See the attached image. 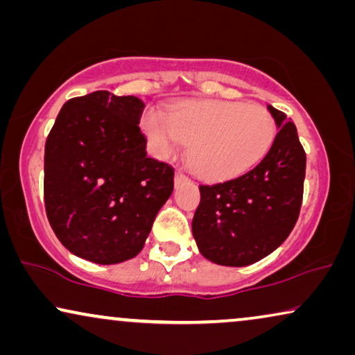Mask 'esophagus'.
I'll return each mask as SVG.
<instances>
[{
	"label": "esophagus",
	"mask_w": 355,
	"mask_h": 355,
	"mask_svg": "<svg viewBox=\"0 0 355 355\" xmlns=\"http://www.w3.org/2000/svg\"><path fill=\"white\" fill-rule=\"evenodd\" d=\"M187 181H189V178L181 171H178L176 176H174V184H176V186H179V184H182V182H187Z\"/></svg>",
	"instance_id": "obj_1"
}]
</instances>
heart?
I'll use <instances>...</instances> for the list:
<instances>
[{"instance_id":"heart-1","label":"heart","mask_w":355,"mask_h":355,"mask_svg":"<svg viewBox=\"0 0 355 355\" xmlns=\"http://www.w3.org/2000/svg\"><path fill=\"white\" fill-rule=\"evenodd\" d=\"M144 132L158 157L191 144L189 158L202 179L223 181L245 173L268 153L276 137L273 114L261 105L237 101H179L169 116L150 110Z\"/></svg>"}]
</instances>
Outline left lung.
<instances>
[{
	"label": "left lung",
	"instance_id": "obj_1",
	"mask_svg": "<svg viewBox=\"0 0 355 355\" xmlns=\"http://www.w3.org/2000/svg\"><path fill=\"white\" fill-rule=\"evenodd\" d=\"M268 110L279 130L265 158L239 178L200 186L192 232L213 263H255L283 244L299 218L307 158L293 121Z\"/></svg>",
	"mask_w": 355,
	"mask_h": 355
}]
</instances>
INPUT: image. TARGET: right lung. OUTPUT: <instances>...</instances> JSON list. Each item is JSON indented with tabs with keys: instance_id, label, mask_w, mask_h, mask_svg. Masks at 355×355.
I'll use <instances>...</instances> for the list:
<instances>
[{
	"instance_id": "1",
	"label": "right lung",
	"mask_w": 355,
	"mask_h": 355,
	"mask_svg": "<svg viewBox=\"0 0 355 355\" xmlns=\"http://www.w3.org/2000/svg\"><path fill=\"white\" fill-rule=\"evenodd\" d=\"M144 106L106 90L76 96L46 137L48 221L67 250L94 263L134 259L173 193V166L145 152Z\"/></svg>"
}]
</instances>
